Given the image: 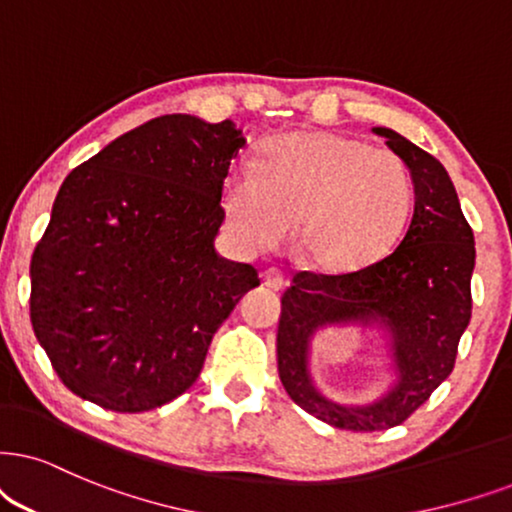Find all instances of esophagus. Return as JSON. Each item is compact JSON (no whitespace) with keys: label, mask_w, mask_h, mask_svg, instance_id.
<instances>
[{"label":"esophagus","mask_w":512,"mask_h":512,"mask_svg":"<svg viewBox=\"0 0 512 512\" xmlns=\"http://www.w3.org/2000/svg\"><path fill=\"white\" fill-rule=\"evenodd\" d=\"M262 283L269 290H276V293H278V290H283L288 286V276L283 274V271H278V269H267L262 274Z\"/></svg>","instance_id":"obj_1"}]
</instances>
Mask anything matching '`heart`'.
<instances>
[{"label":"heart","mask_w":512,"mask_h":512,"mask_svg":"<svg viewBox=\"0 0 512 512\" xmlns=\"http://www.w3.org/2000/svg\"><path fill=\"white\" fill-rule=\"evenodd\" d=\"M222 203L245 248H269L295 219V250L323 274H352L387 255L413 203L394 151L333 132H290L262 146L255 167L226 174Z\"/></svg>","instance_id":"obj_1"}]
</instances>
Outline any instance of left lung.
<instances>
[{"label": "left lung", "instance_id": "1", "mask_svg": "<svg viewBox=\"0 0 512 512\" xmlns=\"http://www.w3.org/2000/svg\"><path fill=\"white\" fill-rule=\"evenodd\" d=\"M411 170V222L397 248L352 274L297 271L281 297L278 378L288 397L323 423L373 432L401 425L454 371L470 323L475 238L456 189L437 158L387 127H375ZM380 320L393 338L398 385L371 407H342L315 390L306 371L308 340L326 322Z\"/></svg>", "mask_w": 512, "mask_h": 512}]
</instances>
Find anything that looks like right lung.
<instances>
[{
	"instance_id": "1",
	"label": "right lung",
	"mask_w": 512,
	"mask_h": 512,
	"mask_svg": "<svg viewBox=\"0 0 512 512\" xmlns=\"http://www.w3.org/2000/svg\"><path fill=\"white\" fill-rule=\"evenodd\" d=\"M231 120L163 115L75 167L30 260V321L61 383L151 411L196 383L217 328L260 286L217 255Z\"/></svg>"
}]
</instances>
